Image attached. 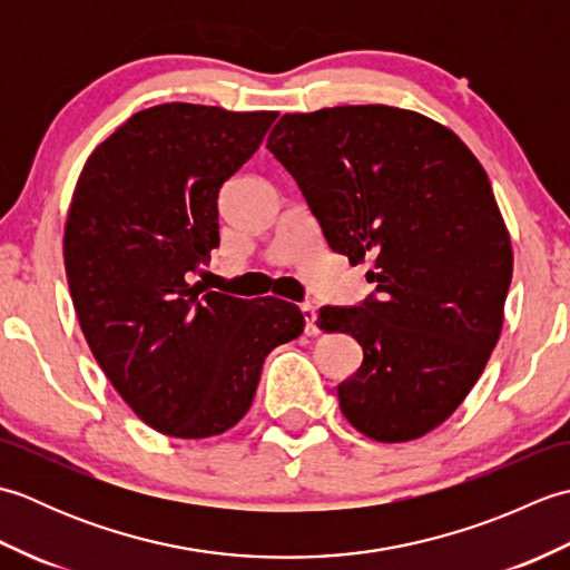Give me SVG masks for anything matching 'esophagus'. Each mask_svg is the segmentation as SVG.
Returning <instances> with one entry per match:
<instances>
[{
    "instance_id": "esophagus-1",
    "label": "esophagus",
    "mask_w": 570,
    "mask_h": 570,
    "mask_svg": "<svg viewBox=\"0 0 570 570\" xmlns=\"http://www.w3.org/2000/svg\"><path fill=\"white\" fill-rule=\"evenodd\" d=\"M298 308H301V313H304L306 333H308V335H316V333H318V325H316V306H311V304H301Z\"/></svg>"
}]
</instances>
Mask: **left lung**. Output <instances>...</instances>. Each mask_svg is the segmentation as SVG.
<instances>
[{
    "label": "left lung",
    "instance_id": "left-lung-1",
    "mask_svg": "<svg viewBox=\"0 0 570 570\" xmlns=\"http://www.w3.org/2000/svg\"><path fill=\"white\" fill-rule=\"evenodd\" d=\"M294 176L328 247L372 257L377 284L353 308L325 306L362 365L337 384L367 439L404 443L453 414L498 345L512 242L485 168L451 129L390 105L284 115L266 139Z\"/></svg>",
    "mask_w": 570,
    "mask_h": 570
}]
</instances>
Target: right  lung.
<instances>
[{
	"instance_id": "1",
	"label": "right lung",
	"mask_w": 570,
	"mask_h": 570,
	"mask_svg": "<svg viewBox=\"0 0 570 570\" xmlns=\"http://www.w3.org/2000/svg\"><path fill=\"white\" fill-rule=\"evenodd\" d=\"M274 119L149 107L90 154L72 193L63 259L80 331L129 409L174 439L233 429L264 357L304 333V313L288 301L188 284L220 245L217 193Z\"/></svg>"
}]
</instances>
